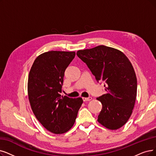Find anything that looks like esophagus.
Instances as JSON below:
<instances>
[{"instance_id":"1","label":"esophagus","mask_w":156,"mask_h":156,"mask_svg":"<svg viewBox=\"0 0 156 156\" xmlns=\"http://www.w3.org/2000/svg\"><path fill=\"white\" fill-rule=\"evenodd\" d=\"M92 99L91 97H83V101L86 102V101H90Z\"/></svg>"}]
</instances>
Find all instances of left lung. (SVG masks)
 Segmentation results:
<instances>
[{"instance_id":"obj_1","label":"left lung","mask_w":156,"mask_h":156,"mask_svg":"<svg viewBox=\"0 0 156 156\" xmlns=\"http://www.w3.org/2000/svg\"><path fill=\"white\" fill-rule=\"evenodd\" d=\"M77 56L86 64L97 83L104 82L105 94L97 98L102 104L98 122L116 130L126 124L132 114L137 93V79L126 55L104 45L80 50Z\"/></svg>"}]
</instances>
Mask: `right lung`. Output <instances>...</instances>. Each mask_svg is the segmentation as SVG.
I'll use <instances>...</instances> for the list:
<instances>
[{
  "label": "right lung",
  "mask_w": 156,
  "mask_h": 156,
  "mask_svg": "<svg viewBox=\"0 0 156 156\" xmlns=\"http://www.w3.org/2000/svg\"><path fill=\"white\" fill-rule=\"evenodd\" d=\"M75 52L48 51L36 58L28 78V96L38 120L48 131L63 134L76 121L82 98L61 96L65 71Z\"/></svg>",
  "instance_id": "1"
}]
</instances>
